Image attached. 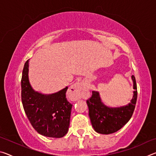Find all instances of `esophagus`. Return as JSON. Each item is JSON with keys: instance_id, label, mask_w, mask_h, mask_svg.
<instances>
[{"instance_id": "esophagus-1", "label": "esophagus", "mask_w": 156, "mask_h": 156, "mask_svg": "<svg viewBox=\"0 0 156 156\" xmlns=\"http://www.w3.org/2000/svg\"><path fill=\"white\" fill-rule=\"evenodd\" d=\"M82 94H83V85L81 83H76L69 89L68 96L72 101H76L80 99L82 97Z\"/></svg>"}]
</instances>
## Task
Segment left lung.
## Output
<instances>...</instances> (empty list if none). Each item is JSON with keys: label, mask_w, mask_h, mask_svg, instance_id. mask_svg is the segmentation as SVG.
I'll use <instances>...</instances> for the list:
<instances>
[{"label": "left lung", "mask_w": 156, "mask_h": 156, "mask_svg": "<svg viewBox=\"0 0 156 156\" xmlns=\"http://www.w3.org/2000/svg\"><path fill=\"white\" fill-rule=\"evenodd\" d=\"M133 83V96L131 102L121 107L110 108L102 103L98 91H92V96L87 100L89 115L92 126L97 133L110 134L122 127L131 119L137 100V85L135 76H131Z\"/></svg>", "instance_id": "left-lung-1"}]
</instances>
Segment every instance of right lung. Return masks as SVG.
<instances>
[{
  "mask_svg": "<svg viewBox=\"0 0 156 156\" xmlns=\"http://www.w3.org/2000/svg\"><path fill=\"white\" fill-rule=\"evenodd\" d=\"M29 60L25 63L21 79V99L25 112L38 133L62 138L69 130L72 107L66 98L68 87L49 95L34 91L29 80Z\"/></svg>",
  "mask_w": 156,
  "mask_h": 156,
  "instance_id": "1",
  "label": "right lung"
}]
</instances>
